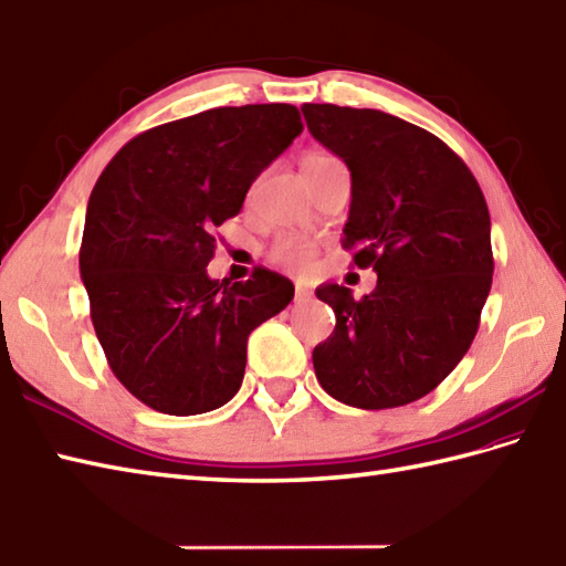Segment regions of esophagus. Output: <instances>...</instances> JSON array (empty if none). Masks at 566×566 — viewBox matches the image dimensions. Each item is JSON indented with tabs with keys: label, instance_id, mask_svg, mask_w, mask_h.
<instances>
[{
	"label": "esophagus",
	"instance_id": "1",
	"mask_svg": "<svg viewBox=\"0 0 566 566\" xmlns=\"http://www.w3.org/2000/svg\"><path fill=\"white\" fill-rule=\"evenodd\" d=\"M310 295H313V293H310L305 285L295 287V303H305V300H310Z\"/></svg>",
	"mask_w": 566,
	"mask_h": 566
}]
</instances>
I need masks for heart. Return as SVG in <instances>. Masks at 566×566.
Returning <instances> with one entry per match:
<instances>
[{
	"label": "heart",
	"instance_id": "1",
	"mask_svg": "<svg viewBox=\"0 0 566 566\" xmlns=\"http://www.w3.org/2000/svg\"><path fill=\"white\" fill-rule=\"evenodd\" d=\"M332 160H337L329 154H307L303 158V170H313L319 166H327ZM315 256V247L310 244L307 239H281L279 244H273L271 249V261L279 263V266L285 269H305L310 261Z\"/></svg>",
	"mask_w": 566,
	"mask_h": 566
}]
</instances>
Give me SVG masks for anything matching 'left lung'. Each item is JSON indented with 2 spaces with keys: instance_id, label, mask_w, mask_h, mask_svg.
Listing matches in <instances>:
<instances>
[{
  "instance_id": "left-lung-1",
  "label": "left lung",
  "mask_w": 566,
  "mask_h": 566,
  "mask_svg": "<svg viewBox=\"0 0 566 566\" xmlns=\"http://www.w3.org/2000/svg\"><path fill=\"white\" fill-rule=\"evenodd\" d=\"M303 114L352 172L342 244L378 273L361 300L337 283L317 287L337 317L313 352L317 380L352 408L408 406L440 386L476 337L493 279L486 200L464 160L420 126L337 105Z\"/></svg>"
}]
</instances>
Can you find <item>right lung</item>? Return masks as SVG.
Returning <instances> with one entry per match:
<instances>
[{
    "mask_svg": "<svg viewBox=\"0 0 566 566\" xmlns=\"http://www.w3.org/2000/svg\"><path fill=\"white\" fill-rule=\"evenodd\" d=\"M303 132L293 105L217 107L134 136L102 170L80 275L109 368L144 406L210 412L237 396L247 339L291 303L281 273L212 281L217 227Z\"/></svg>",
    "mask_w": 566,
    "mask_h": 566,
    "instance_id": "add662e5",
    "label": "right lung"
}]
</instances>
